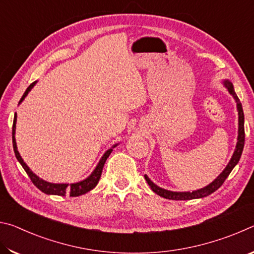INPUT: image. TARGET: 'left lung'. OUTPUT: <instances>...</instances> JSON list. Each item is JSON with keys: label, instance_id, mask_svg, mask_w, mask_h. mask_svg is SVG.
<instances>
[{"label": "left lung", "instance_id": "left-lung-1", "mask_svg": "<svg viewBox=\"0 0 254 254\" xmlns=\"http://www.w3.org/2000/svg\"><path fill=\"white\" fill-rule=\"evenodd\" d=\"M222 84L224 85V87L229 91V93L233 96L234 101L236 102V110H238V115H239L238 142H236L234 152L232 154L229 163H227V166L225 167L224 170H223L212 183L208 184L207 186H205L200 189H197V190H192V191H173V190H168V189L161 188L153 182H151V179L145 175L144 178L147 180L150 188L152 189L153 192H156V194L160 197H163V198H167V199H174V200H189V199L203 198V197L213 194L215 190H217V189L222 186L223 183L225 182V179L229 177L231 171L233 170L234 167L238 165V162L240 161L241 154H242L243 148H244V136H246V134H244V114H243L242 104H241L238 95H236L234 92L233 84H232L229 79H224L222 81Z\"/></svg>", "mask_w": 254, "mask_h": 254}]
</instances>
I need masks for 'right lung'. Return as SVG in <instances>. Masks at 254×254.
Segmentation results:
<instances>
[{
  "label": "right lung",
  "instance_id": "obj_1",
  "mask_svg": "<svg viewBox=\"0 0 254 254\" xmlns=\"http://www.w3.org/2000/svg\"><path fill=\"white\" fill-rule=\"evenodd\" d=\"M37 81L38 80L33 81V83L27 88V91L24 92L23 96L21 97L19 105L24 101V98L27 97L29 92L33 88V86L37 84ZM15 127H16V113L14 115V120H13V127H12V143H13V150H14L15 157H16V159H18V161L21 163V166L23 167V169L25 170V173L28 174V176L30 177V179H31V182L33 183L34 186H36L38 189H40L42 192H45V194H47V195H57V196L69 195L70 197H77V196L86 194V192H88L89 190H92L93 188L96 187V185L98 184V180H100V178H101L103 167H104L106 159L109 158L111 152L113 151V149L119 144V143H117V144L112 145L109 150H106L105 153L103 154L102 158L100 159V161H98L97 166L95 167V169L93 170V173L89 175L87 178H85L83 180H80V182H77L74 184H55V183L46 182V180L41 179L40 177H38V176L29 168L27 163L23 161L22 157L20 156V153L18 151V147H16Z\"/></svg>",
  "mask_w": 254,
  "mask_h": 254
}]
</instances>
